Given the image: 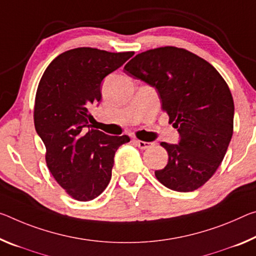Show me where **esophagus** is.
I'll use <instances>...</instances> for the list:
<instances>
[{
  "mask_svg": "<svg viewBox=\"0 0 256 256\" xmlns=\"http://www.w3.org/2000/svg\"><path fill=\"white\" fill-rule=\"evenodd\" d=\"M134 144L140 149H147L150 147V146H152V144L150 142H146V141H140V140H134Z\"/></svg>",
  "mask_w": 256,
  "mask_h": 256,
  "instance_id": "obj_1",
  "label": "esophagus"
}]
</instances>
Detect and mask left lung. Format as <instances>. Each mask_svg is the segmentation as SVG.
<instances>
[{
	"label": "left lung",
	"instance_id": "obj_1",
	"mask_svg": "<svg viewBox=\"0 0 256 256\" xmlns=\"http://www.w3.org/2000/svg\"><path fill=\"white\" fill-rule=\"evenodd\" d=\"M124 70L156 88L168 123L180 134L179 144H160L168 162L155 171L157 180L174 192L198 189L216 173L232 136L234 106L228 84L210 62L176 46L141 52Z\"/></svg>",
	"mask_w": 256,
	"mask_h": 256
}]
</instances>
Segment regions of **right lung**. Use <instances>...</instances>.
Listing matches in <instances>:
<instances>
[{
    "label": "right lung",
    "instance_id": "obj_1",
    "mask_svg": "<svg viewBox=\"0 0 256 256\" xmlns=\"http://www.w3.org/2000/svg\"><path fill=\"white\" fill-rule=\"evenodd\" d=\"M134 52L77 48L59 54L40 78L34 124L44 146L48 170L59 186L80 202L92 200L112 179L114 156L128 136H107L89 128L88 108L101 100L102 80Z\"/></svg>",
    "mask_w": 256,
    "mask_h": 256
}]
</instances>
